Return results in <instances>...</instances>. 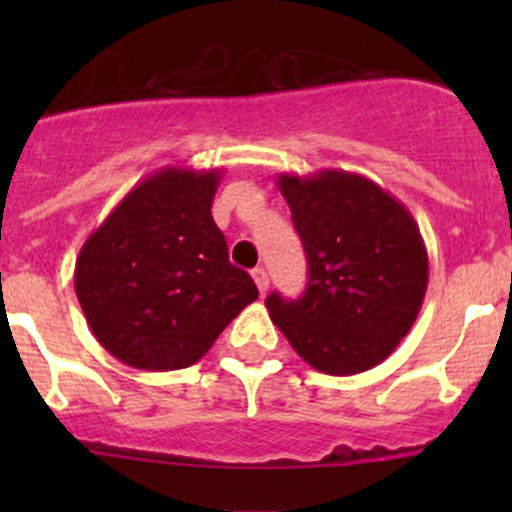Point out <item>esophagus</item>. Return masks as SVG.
<instances>
[{
  "mask_svg": "<svg viewBox=\"0 0 512 512\" xmlns=\"http://www.w3.org/2000/svg\"><path fill=\"white\" fill-rule=\"evenodd\" d=\"M252 280H255V285L262 294H265L267 287H270V277H267V272L262 270V267H255V270H252Z\"/></svg>",
  "mask_w": 512,
  "mask_h": 512,
  "instance_id": "34e87169",
  "label": "esophagus"
}]
</instances>
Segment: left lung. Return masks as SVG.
<instances>
[{
    "label": "left lung",
    "mask_w": 512,
    "mask_h": 512,
    "mask_svg": "<svg viewBox=\"0 0 512 512\" xmlns=\"http://www.w3.org/2000/svg\"><path fill=\"white\" fill-rule=\"evenodd\" d=\"M307 252L299 299L272 292V322L317 371L374 369L414 327L428 287V252L414 215L374 180L347 170L277 175Z\"/></svg>",
    "instance_id": "8db88e82"
}]
</instances>
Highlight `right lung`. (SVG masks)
<instances>
[{
	"instance_id": "1",
	"label": "right lung",
	"mask_w": 512,
	"mask_h": 512,
	"mask_svg": "<svg viewBox=\"0 0 512 512\" xmlns=\"http://www.w3.org/2000/svg\"><path fill=\"white\" fill-rule=\"evenodd\" d=\"M220 178L218 168H160L133 185L81 247L76 297L98 344L123 364H195L260 294L230 265L210 213Z\"/></svg>"
}]
</instances>
